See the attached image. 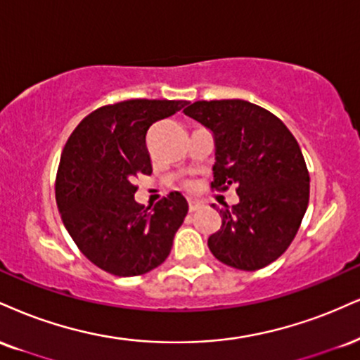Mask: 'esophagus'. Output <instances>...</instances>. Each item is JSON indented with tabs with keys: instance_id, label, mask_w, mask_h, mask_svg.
I'll list each match as a JSON object with an SVG mask.
<instances>
[{
	"instance_id": "34e87169",
	"label": "esophagus",
	"mask_w": 360,
	"mask_h": 360,
	"mask_svg": "<svg viewBox=\"0 0 360 360\" xmlns=\"http://www.w3.org/2000/svg\"><path fill=\"white\" fill-rule=\"evenodd\" d=\"M201 205H199L198 201H189V213H194V211H198Z\"/></svg>"
}]
</instances>
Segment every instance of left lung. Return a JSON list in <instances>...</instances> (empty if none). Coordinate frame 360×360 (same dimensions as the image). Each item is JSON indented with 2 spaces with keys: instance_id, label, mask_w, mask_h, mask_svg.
Here are the masks:
<instances>
[{
  "instance_id": "obj_1",
  "label": "left lung",
  "mask_w": 360,
  "mask_h": 360,
  "mask_svg": "<svg viewBox=\"0 0 360 360\" xmlns=\"http://www.w3.org/2000/svg\"><path fill=\"white\" fill-rule=\"evenodd\" d=\"M184 114L213 134L211 188L236 186L238 205L221 213L207 246L224 265L253 271L281 257L309 206L310 177L300 146L278 117L255 103L199 101Z\"/></svg>"
}]
</instances>
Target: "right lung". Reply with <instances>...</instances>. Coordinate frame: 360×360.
<instances>
[{
	"label": "right lung",
	"mask_w": 360,
	"mask_h": 360,
	"mask_svg": "<svg viewBox=\"0 0 360 360\" xmlns=\"http://www.w3.org/2000/svg\"><path fill=\"white\" fill-rule=\"evenodd\" d=\"M186 101H125L86 115L68 139L56 205L72 240L94 265L117 276L154 270L169 257L188 201L171 193L153 210L137 205L134 177L150 174L146 134Z\"/></svg>",
	"instance_id": "1"
}]
</instances>
